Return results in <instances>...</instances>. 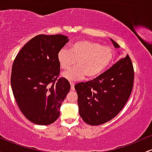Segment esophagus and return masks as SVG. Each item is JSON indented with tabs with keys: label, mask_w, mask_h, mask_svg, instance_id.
Listing matches in <instances>:
<instances>
[{
	"label": "esophagus",
	"mask_w": 152,
	"mask_h": 152,
	"mask_svg": "<svg viewBox=\"0 0 152 152\" xmlns=\"http://www.w3.org/2000/svg\"><path fill=\"white\" fill-rule=\"evenodd\" d=\"M71 83V89L72 91H74L75 88H74V86H75V83H74V82H70Z\"/></svg>",
	"instance_id": "34e87169"
}]
</instances>
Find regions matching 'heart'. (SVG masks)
<instances>
[{
	"instance_id": "obj_1",
	"label": "heart",
	"mask_w": 152,
	"mask_h": 152,
	"mask_svg": "<svg viewBox=\"0 0 152 152\" xmlns=\"http://www.w3.org/2000/svg\"><path fill=\"white\" fill-rule=\"evenodd\" d=\"M113 58L114 51L111 48L86 39L73 43L70 49L62 48L58 53L59 65L63 70H69L76 63L78 66L64 74L70 80L79 79L84 76L88 79L97 77L109 67Z\"/></svg>"
}]
</instances>
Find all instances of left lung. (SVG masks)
I'll return each mask as SVG.
<instances>
[{"label": "left lung", "instance_id": "obj_1", "mask_svg": "<svg viewBox=\"0 0 152 152\" xmlns=\"http://www.w3.org/2000/svg\"><path fill=\"white\" fill-rule=\"evenodd\" d=\"M111 40L115 48L119 47ZM134 80L133 64L126 55L94 79L75 85L82 119L88 124L97 126L114 118L129 98Z\"/></svg>", "mask_w": 152, "mask_h": 152}]
</instances>
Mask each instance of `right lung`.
Returning <instances> with one entry per match:
<instances>
[{
	"label": "right lung",
	"instance_id": "obj_1",
	"mask_svg": "<svg viewBox=\"0 0 152 152\" xmlns=\"http://www.w3.org/2000/svg\"><path fill=\"white\" fill-rule=\"evenodd\" d=\"M69 41L61 34L38 35L20 49L12 66L10 84L19 109L29 121L48 125L56 121L71 88L59 78V50Z\"/></svg>",
	"mask_w": 152,
	"mask_h": 152
}]
</instances>
